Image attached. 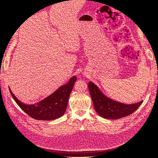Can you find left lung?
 I'll return each mask as SVG.
<instances>
[{
	"instance_id": "obj_1",
	"label": "left lung",
	"mask_w": 158,
	"mask_h": 158,
	"mask_svg": "<svg viewBox=\"0 0 158 158\" xmlns=\"http://www.w3.org/2000/svg\"><path fill=\"white\" fill-rule=\"evenodd\" d=\"M88 88L94 108L99 115L109 119H118L130 115L142 103V101L133 104H124L106 97L96 85L89 82Z\"/></svg>"
}]
</instances>
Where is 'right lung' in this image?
<instances>
[{"label": "right lung", "instance_id": "right-lung-1", "mask_svg": "<svg viewBox=\"0 0 158 158\" xmlns=\"http://www.w3.org/2000/svg\"><path fill=\"white\" fill-rule=\"evenodd\" d=\"M76 80V76H73L67 84L62 85L53 94L34 105L22 103L16 98L10 88L9 90L18 106L33 118L43 121L54 120L63 116L66 111L70 94Z\"/></svg>", "mask_w": 158, "mask_h": 158}]
</instances>
